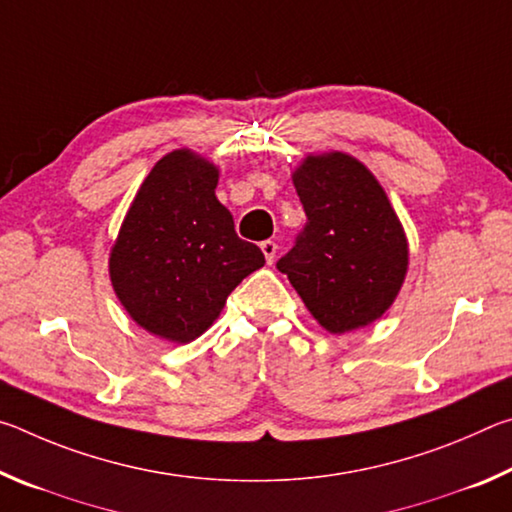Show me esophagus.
Masks as SVG:
<instances>
[{
  "label": "esophagus",
  "instance_id": "obj_1",
  "mask_svg": "<svg viewBox=\"0 0 512 512\" xmlns=\"http://www.w3.org/2000/svg\"><path fill=\"white\" fill-rule=\"evenodd\" d=\"M259 248H262V253H264V257H266V262H268V264H273L275 253H277V244H275V241L266 239V241H262V244H259Z\"/></svg>",
  "mask_w": 512,
  "mask_h": 512
}]
</instances>
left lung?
<instances>
[{"mask_svg": "<svg viewBox=\"0 0 512 512\" xmlns=\"http://www.w3.org/2000/svg\"><path fill=\"white\" fill-rule=\"evenodd\" d=\"M307 223L277 262L320 325L345 334L393 305L409 264L384 189L345 153L309 155L293 173Z\"/></svg>", "mask_w": 512, "mask_h": 512, "instance_id": "1", "label": "left lung"}]
</instances>
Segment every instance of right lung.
<instances>
[{
	"label": "right lung",
	"instance_id": "obj_1",
	"mask_svg": "<svg viewBox=\"0 0 512 512\" xmlns=\"http://www.w3.org/2000/svg\"><path fill=\"white\" fill-rule=\"evenodd\" d=\"M219 173L192 151L155 164L137 192L110 255L115 293L137 325L189 343L221 314L232 289L264 255L237 237L216 201Z\"/></svg>",
	"mask_w": 512,
	"mask_h": 512
}]
</instances>
